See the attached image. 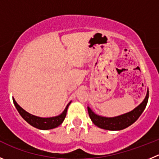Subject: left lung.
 Instances as JSON below:
<instances>
[{"label": "left lung", "instance_id": "8db88e82", "mask_svg": "<svg viewBox=\"0 0 159 159\" xmlns=\"http://www.w3.org/2000/svg\"><path fill=\"white\" fill-rule=\"evenodd\" d=\"M148 97L149 92L148 90L146 97L140 105H139L133 111L121 115V116L110 118L100 116L95 114L89 107H87L89 116L95 126L101 129H108V130H121L129 126L137 120V119L140 117V115L146 108L148 101Z\"/></svg>", "mask_w": 159, "mask_h": 159}]
</instances>
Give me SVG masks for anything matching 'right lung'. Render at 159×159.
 Returning <instances> with one entry per match:
<instances>
[{"label": "right lung", "instance_id": "1", "mask_svg": "<svg viewBox=\"0 0 159 159\" xmlns=\"http://www.w3.org/2000/svg\"><path fill=\"white\" fill-rule=\"evenodd\" d=\"M13 102H14V105L16 106V108H17L18 111H19V114L21 115L22 118L28 122L29 124H30L31 126H33V127H36L37 129H54L55 127H58V126H60L62 122L64 121L65 118L66 116V112H67V109L69 108V105H70L71 101L67 105L66 108H65V110L63 111V112L61 115L58 116H54V117H50V118H41L38 117V116H33V115L30 114L29 112H27L26 111L23 109V108H21L19 105L17 104V102L16 101V100L13 98Z\"/></svg>", "mask_w": 159, "mask_h": 159}]
</instances>
